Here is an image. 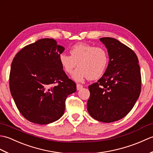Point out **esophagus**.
<instances>
[{
  "mask_svg": "<svg viewBox=\"0 0 153 153\" xmlns=\"http://www.w3.org/2000/svg\"><path fill=\"white\" fill-rule=\"evenodd\" d=\"M76 86H77V90H80L83 88V85L79 83H77Z\"/></svg>",
  "mask_w": 153,
  "mask_h": 153,
  "instance_id": "obj_1",
  "label": "esophagus"
}]
</instances>
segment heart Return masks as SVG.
Instances as JSON below:
<instances>
[{
	"label": "heart",
	"mask_w": 153,
	"mask_h": 153,
	"mask_svg": "<svg viewBox=\"0 0 153 153\" xmlns=\"http://www.w3.org/2000/svg\"><path fill=\"white\" fill-rule=\"evenodd\" d=\"M70 55L61 53L59 62L64 71L68 74L73 72V79L82 82L87 77L90 80L100 78L105 74L108 65L109 56L102 47H95L86 43H77L70 49Z\"/></svg>",
	"instance_id": "heart-1"
}]
</instances>
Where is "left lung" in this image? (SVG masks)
Listing matches in <instances>:
<instances>
[{"instance_id":"left-lung-1","label":"left lung","mask_w":153,"mask_h":153,"mask_svg":"<svg viewBox=\"0 0 153 153\" xmlns=\"http://www.w3.org/2000/svg\"><path fill=\"white\" fill-rule=\"evenodd\" d=\"M100 41L108 50L109 62L101 78L89 86L87 107L92 118L110 123L123 118L134 106L141 93V71L130 48L111 37Z\"/></svg>"}]
</instances>
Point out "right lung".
Wrapping results in <instances>:
<instances>
[{
    "label": "right lung",
    "mask_w": 153,
    "mask_h": 153,
    "mask_svg": "<svg viewBox=\"0 0 153 153\" xmlns=\"http://www.w3.org/2000/svg\"><path fill=\"white\" fill-rule=\"evenodd\" d=\"M64 47L53 39L24 47L12 60L10 90L22 115L28 121L48 124L64 114L67 97L76 91L59 62Z\"/></svg>",
    "instance_id": "obj_1"
}]
</instances>
